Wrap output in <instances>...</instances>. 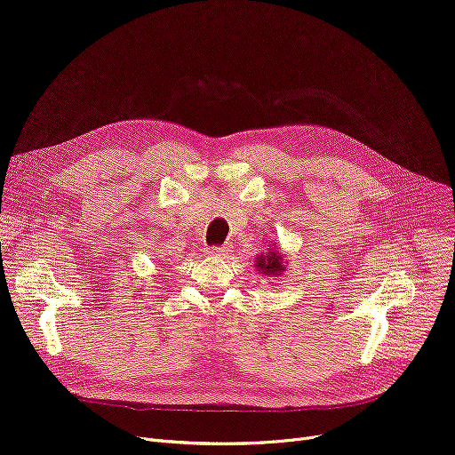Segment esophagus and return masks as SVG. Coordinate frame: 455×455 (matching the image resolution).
Returning <instances> with one entry per match:
<instances>
[{
  "label": "esophagus",
  "mask_w": 455,
  "mask_h": 455,
  "mask_svg": "<svg viewBox=\"0 0 455 455\" xmlns=\"http://www.w3.org/2000/svg\"><path fill=\"white\" fill-rule=\"evenodd\" d=\"M206 252L212 254V256H228V254L232 252V249H230L228 245H220V247H210V249H206Z\"/></svg>",
  "instance_id": "1"
}]
</instances>
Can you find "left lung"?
<instances>
[{"mask_svg": "<svg viewBox=\"0 0 455 455\" xmlns=\"http://www.w3.org/2000/svg\"><path fill=\"white\" fill-rule=\"evenodd\" d=\"M256 267H259L260 273H266V275H281V271H284V264H283V252L276 251L275 247L267 252V254H262L256 259Z\"/></svg>", "mask_w": 455, "mask_h": 455, "instance_id": "1", "label": "left lung"}]
</instances>
